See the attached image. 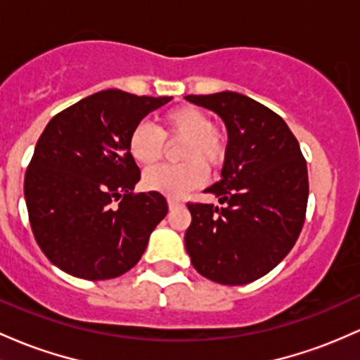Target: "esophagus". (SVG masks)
I'll return each mask as SVG.
<instances>
[{
	"label": "esophagus",
	"instance_id": "esophagus-1",
	"mask_svg": "<svg viewBox=\"0 0 360 360\" xmlns=\"http://www.w3.org/2000/svg\"><path fill=\"white\" fill-rule=\"evenodd\" d=\"M167 205H169V208H171V210H174V208H177V207H183V201L177 200V198H169Z\"/></svg>",
	"mask_w": 360,
	"mask_h": 360
}]
</instances>
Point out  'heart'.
<instances>
[{"label": "heart", "instance_id": "1", "mask_svg": "<svg viewBox=\"0 0 360 360\" xmlns=\"http://www.w3.org/2000/svg\"><path fill=\"white\" fill-rule=\"evenodd\" d=\"M179 165H160L143 174L148 191L179 198L207 181V167H219L227 155V136L210 124L205 110L195 105H181L160 117L159 129L147 122L133 128L128 138L129 155L140 165H153L165 155L167 145L179 143Z\"/></svg>", "mask_w": 360, "mask_h": 360}]
</instances>
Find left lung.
<instances>
[{"instance_id": "1", "label": "left lung", "mask_w": 360, "mask_h": 360, "mask_svg": "<svg viewBox=\"0 0 360 360\" xmlns=\"http://www.w3.org/2000/svg\"><path fill=\"white\" fill-rule=\"evenodd\" d=\"M222 117L229 133L222 179L205 189L222 208L191 203L184 243L200 275L244 285L289 255L306 219L307 165L285 121L238 92L186 96Z\"/></svg>"}]
</instances>
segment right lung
Masks as SVG:
<instances>
[{
	"instance_id": "obj_1",
	"label": "right lung",
	"mask_w": 360,
	"mask_h": 360,
	"mask_svg": "<svg viewBox=\"0 0 360 360\" xmlns=\"http://www.w3.org/2000/svg\"><path fill=\"white\" fill-rule=\"evenodd\" d=\"M171 97L102 90L58 112L25 172L27 210L51 263L84 280L116 278L140 262L167 215L160 193H135L140 169L128 138Z\"/></svg>"
}]
</instances>
